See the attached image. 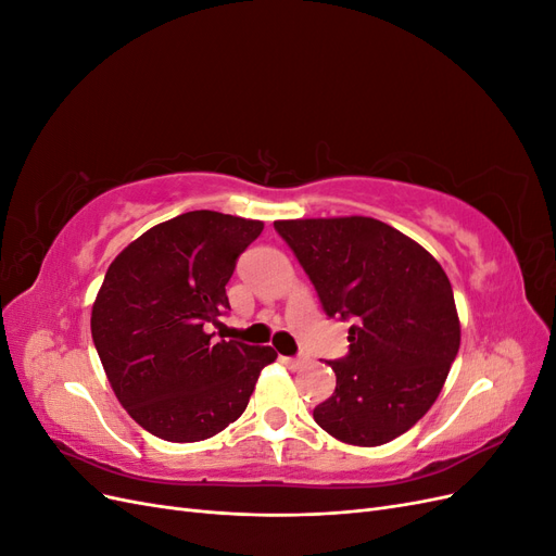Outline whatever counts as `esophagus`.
<instances>
[{"label":"esophagus","mask_w":556,"mask_h":556,"mask_svg":"<svg viewBox=\"0 0 556 556\" xmlns=\"http://www.w3.org/2000/svg\"><path fill=\"white\" fill-rule=\"evenodd\" d=\"M282 364H288L290 368H301L306 364L304 357H282Z\"/></svg>","instance_id":"obj_1"}]
</instances>
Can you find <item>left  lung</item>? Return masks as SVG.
I'll list each match as a JSON object with an SVG mask.
<instances>
[{"instance_id":"1","label":"left lung","mask_w":556,"mask_h":556,"mask_svg":"<svg viewBox=\"0 0 556 556\" xmlns=\"http://www.w3.org/2000/svg\"><path fill=\"white\" fill-rule=\"evenodd\" d=\"M329 317L355 319L333 394L313 410L336 441L384 445L427 415L459 352L452 285L429 252L374 217L276 220Z\"/></svg>"}]
</instances>
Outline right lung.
Masks as SVG:
<instances>
[{"mask_svg":"<svg viewBox=\"0 0 556 556\" xmlns=\"http://www.w3.org/2000/svg\"><path fill=\"white\" fill-rule=\"evenodd\" d=\"M260 220L190 211L150 227L117 255L92 304V341L117 401L162 441L197 443L243 415L268 345L213 341L225 285Z\"/></svg>","mask_w":556,"mask_h":556,"instance_id":"1","label":"right lung"}]
</instances>
